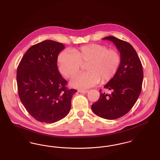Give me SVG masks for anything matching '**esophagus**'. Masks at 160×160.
Wrapping results in <instances>:
<instances>
[{
  "instance_id": "obj_1",
  "label": "esophagus",
  "mask_w": 160,
  "mask_h": 160,
  "mask_svg": "<svg viewBox=\"0 0 160 160\" xmlns=\"http://www.w3.org/2000/svg\"><path fill=\"white\" fill-rule=\"evenodd\" d=\"M78 91L79 92L83 93V94H86L87 92H88V90H78Z\"/></svg>"
}]
</instances>
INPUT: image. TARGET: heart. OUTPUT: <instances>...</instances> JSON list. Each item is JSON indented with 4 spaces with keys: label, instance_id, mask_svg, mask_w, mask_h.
I'll list each match as a JSON object with an SVG mask.
<instances>
[{
    "label": "heart",
    "instance_id": "heart-1",
    "mask_svg": "<svg viewBox=\"0 0 160 160\" xmlns=\"http://www.w3.org/2000/svg\"><path fill=\"white\" fill-rule=\"evenodd\" d=\"M73 52L62 51L58 57L60 72L67 78L77 74L82 65L87 72L75 75L71 85L75 88L87 89L111 80L117 74L121 63V56L115 49L100 44H89L74 49Z\"/></svg>",
    "mask_w": 160,
    "mask_h": 160
}]
</instances>
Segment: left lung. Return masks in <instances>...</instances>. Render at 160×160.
Segmentation results:
<instances>
[{
  "instance_id": "8db88e82",
  "label": "left lung",
  "mask_w": 160,
  "mask_h": 160,
  "mask_svg": "<svg viewBox=\"0 0 160 160\" xmlns=\"http://www.w3.org/2000/svg\"><path fill=\"white\" fill-rule=\"evenodd\" d=\"M112 42L120 52L121 63L115 75L104 88L110 94L102 92L91 108L97 115L108 120L122 117L136 103L141 93L143 71L140 58L130 43L113 36L102 38Z\"/></svg>"
}]
</instances>
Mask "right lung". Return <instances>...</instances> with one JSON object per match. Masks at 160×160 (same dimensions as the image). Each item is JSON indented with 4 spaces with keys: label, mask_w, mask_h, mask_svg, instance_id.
Segmentation results:
<instances>
[{
    "label": "right lung",
    "mask_w": 160,
    "mask_h": 160,
    "mask_svg": "<svg viewBox=\"0 0 160 160\" xmlns=\"http://www.w3.org/2000/svg\"><path fill=\"white\" fill-rule=\"evenodd\" d=\"M63 43L47 40L29 48L17 69L20 99L36 120L52 123L65 117L77 90L66 88L68 83L57 68L58 55Z\"/></svg>",
    "instance_id": "right-lung-1"
}]
</instances>
